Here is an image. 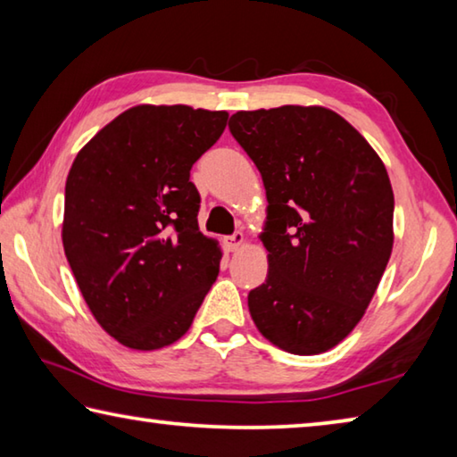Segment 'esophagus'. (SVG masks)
<instances>
[{"instance_id": "1", "label": "esophagus", "mask_w": 457, "mask_h": 457, "mask_svg": "<svg viewBox=\"0 0 457 457\" xmlns=\"http://www.w3.org/2000/svg\"><path fill=\"white\" fill-rule=\"evenodd\" d=\"M226 244L229 247V252H237L239 247H242V244H244V234H242V231H236L234 236L226 237Z\"/></svg>"}]
</instances>
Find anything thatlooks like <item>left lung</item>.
Here are the masks:
<instances>
[{"instance_id": "left-lung-1", "label": "left lung", "mask_w": 457, "mask_h": 457, "mask_svg": "<svg viewBox=\"0 0 457 457\" xmlns=\"http://www.w3.org/2000/svg\"><path fill=\"white\" fill-rule=\"evenodd\" d=\"M262 175L266 282L247 294L258 330L294 354H319L357 327L393 250V189L365 137L324 106L231 114Z\"/></svg>"}]
</instances>
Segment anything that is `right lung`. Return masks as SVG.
<instances>
[{
	"mask_svg": "<svg viewBox=\"0 0 457 457\" xmlns=\"http://www.w3.org/2000/svg\"><path fill=\"white\" fill-rule=\"evenodd\" d=\"M226 125V111L138 104L76 154L62 244L90 312L129 349L179 340L220 274L189 173Z\"/></svg>",
	"mask_w": 457,
	"mask_h": 457,
	"instance_id": "right-lung-1",
	"label": "right lung"
}]
</instances>
